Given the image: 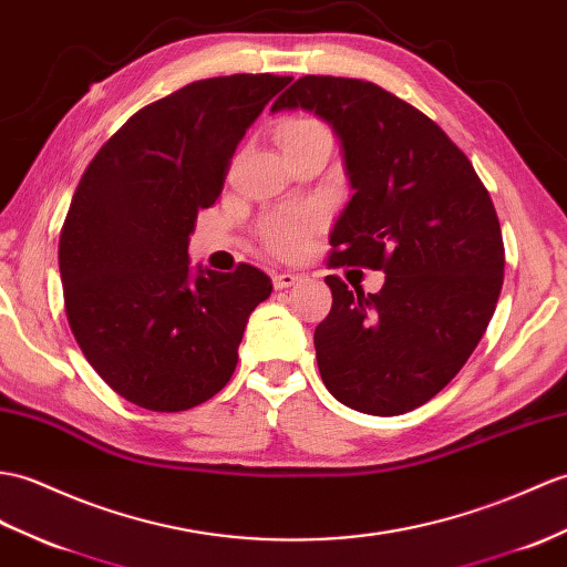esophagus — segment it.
I'll list each match as a JSON object with an SVG mask.
<instances>
[{"label":"esophagus","instance_id":"obj_1","mask_svg":"<svg viewBox=\"0 0 567 567\" xmlns=\"http://www.w3.org/2000/svg\"><path fill=\"white\" fill-rule=\"evenodd\" d=\"M299 280H301V275H295V272H275V275H272V285H275V289L295 287Z\"/></svg>","mask_w":567,"mask_h":567}]
</instances>
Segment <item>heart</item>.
<instances>
[{"label":"heart","instance_id":"b5f03b06","mask_svg":"<svg viewBox=\"0 0 567 567\" xmlns=\"http://www.w3.org/2000/svg\"><path fill=\"white\" fill-rule=\"evenodd\" d=\"M323 125H319L311 117H295V121H287L278 127V142H295L313 133H321ZM319 215L313 209H305V213L289 215L282 219H275L266 227V239L268 244L280 254H297L301 241H305L307 231L313 227Z\"/></svg>","mask_w":567,"mask_h":567}]
</instances>
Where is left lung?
I'll list each match as a JSON object with an SVG mask.
<instances>
[{"label":"left lung","mask_w":567,"mask_h":567,"mask_svg":"<svg viewBox=\"0 0 567 567\" xmlns=\"http://www.w3.org/2000/svg\"><path fill=\"white\" fill-rule=\"evenodd\" d=\"M297 109L333 127L352 188L328 266L386 272L377 295L326 278L321 379L352 411L408 413L450 384L493 319L505 272L493 200L437 123L372 82L301 76L270 111Z\"/></svg>","instance_id":"8db88e82"}]
</instances>
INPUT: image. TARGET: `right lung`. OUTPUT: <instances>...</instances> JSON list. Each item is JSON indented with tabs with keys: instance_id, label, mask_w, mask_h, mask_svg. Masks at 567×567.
I'll return each mask as SVG.
<instances>
[{
	"instance_id": "1",
	"label": "right lung",
	"mask_w": 567,
	"mask_h": 567,
	"mask_svg": "<svg viewBox=\"0 0 567 567\" xmlns=\"http://www.w3.org/2000/svg\"><path fill=\"white\" fill-rule=\"evenodd\" d=\"M292 76L200 79L144 105L91 159L60 234L64 309L84 358L147 411H188L227 386L262 270L190 268L197 213Z\"/></svg>"
}]
</instances>
